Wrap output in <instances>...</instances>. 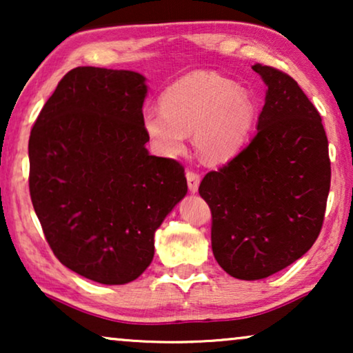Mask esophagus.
Masks as SVG:
<instances>
[{
  "label": "esophagus",
  "mask_w": 353,
  "mask_h": 353,
  "mask_svg": "<svg viewBox=\"0 0 353 353\" xmlns=\"http://www.w3.org/2000/svg\"><path fill=\"white\" fill-rule=\"evenodd\" d=\"M186 181H188V188H190V191L197 192V190H199L201 176L194 172H186Z\"/></svg>",
  "instance_id": "1"
}]
</instances>
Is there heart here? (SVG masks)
Wrapping results in <instances>:
<instances>
[{"label":"heart","instance_id":"heart-1","mask_svg":"<svg viewBox=\"0 0 353 353\" xmlns=\"http://www.w3.org/2000/svg\"><path fill=\"white\" fill-rule=\"evenodd\" d=\"M257 108L243 86L210 72H192L163 91L161 110L143 112V128L163 156L185 148V134L202 161L221 163L244 146Z\"/></svg>","mask_w":353,"mask_h":353}]
</instances>
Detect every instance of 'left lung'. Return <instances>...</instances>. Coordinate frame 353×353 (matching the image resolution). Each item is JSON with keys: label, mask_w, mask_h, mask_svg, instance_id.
I'll list each match as a JSON object with an SVG mask.
<instances>
[{"label": "left lung", "mask_w": 353, "mask_h": 353, "mask_svg": "<svg viewBox=\"0 0 353 353\" xmlns=\"http://www.w3.org/2000/svg\"><path fill=\"white\" fill-rule=\"evenodd\" d=\"M252 69L267 85L257 133L238 156L201 181L212 212V250L233 278L255 281L301 259L315 243L331 185L321 117L297 81Z\"/></svg>", "instance_id": "1"}]
</instances>
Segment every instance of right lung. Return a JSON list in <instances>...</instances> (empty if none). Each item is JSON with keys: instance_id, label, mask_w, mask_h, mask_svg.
Segmentation results:
<instances>
[{"instance_id": "right-lung-1", "label": "right lung", "mask_w": 353, "mask_h": 353, "mask_svg": "<svg viewBox=\"0 0 353 353\" xmlns=\"http://www.w3.org/2000/svg\"><path fill=\"white\" fill-rule=\"evenodd\" d=\"M146 77L77 67L43 105L30 139V197L62 265L127 284L152 262L154 234L186 196L185 168L151 156Z\"/></svg>"}]
</instances>
